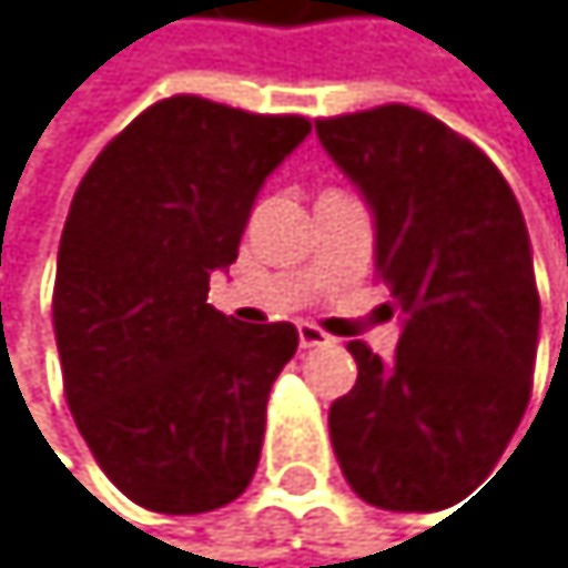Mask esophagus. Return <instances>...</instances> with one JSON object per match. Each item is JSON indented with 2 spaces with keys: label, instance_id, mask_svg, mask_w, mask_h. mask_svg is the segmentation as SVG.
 Here are the masks:
<instances>
[{
  "label": "esophagus",
  "instance_id": "1",
  "mask_svg": "<svg viewBox=\"0 0 568 568\" xmlns=\"http://www.w3.org/2000/svg\"><path fill=\"white\" fill-rule=\"evenodd\" d=\"M329 343V333L320 329L316 323H300V346L303 349H313V346H326Z\"/></svg>",
  "mask_w": 568,
  "mask_h": 568
}]
</instances>
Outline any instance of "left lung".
<instances>
[{
    "label": "left lung",
    "instance_id": "obj_1",
    "mask_svg": "<svg viewBox=\"0 0 568 568\" xmlns=\"http://www.w3.org/2000/svg\"><path fill=\"white\" fill-rule=\"evenodd\" d=\"M316 134L377 219V278L404 316L394 363L346 343L356 384L329 407L349 488L387 511L462 501L529 407L539 290L518 201L491 158L437 116L384 103Z\"/></svg>",
    "mask_w": 568,
    "mask_h": 568
}]
</instances>
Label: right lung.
<instances>
[{"label":"right lung","mask_w":568,"mask_h":568,"mask_svg":"<svg viewBox=\"0 0 568 568\" xmlns=\"http://www.w3.org/2000/svg\"><path fill=\"white\" fill-rule=\"evenodd\" d=\"M310 128L178 93L138 113L73 194L53 286L63 390L97 465L141 508L215 511L258 468L300 333L219 313L209 278L239 258L262 181Z\"/></svg>","instance_id":"right-lung-1"}]
</instances>
